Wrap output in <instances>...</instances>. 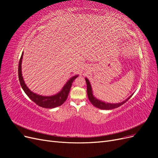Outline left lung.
<instances>
[{"label":"left lung","mask_w":158,"mask_h":158,"mask_svg":"<svg viewBox=\"0 0 158 158\" xmlns=\"http://www.w3.org/2000/svg\"><path fill=\"white\" fill-rule=\"evenodd\" d=\"M85 82H86V84H87V94H88V97L89 102L92 103V104L94 106H95V107H98L99 109L110 110V109H113L117 108L118 107H120L121 106H122L123 104L126 103L132 95H131L130 97L121 103H106V102L101 101V100L98 99L97 98H95L94 96L93 92H92V87H91V84H90L89 81L86 78H85Z\"/></svg>","instance_id":"left-lung-1"}]
</instances>
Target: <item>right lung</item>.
Wrapping results in <instances>:
<instances>
[{
	"label": "right lung",
	"instance_id": "1",
	"mask_svg": "<svg viewBox=\"0 0 158 158\" xmlns=\"http://www.w3.org/2000/svg\"><path fill=\"white\" fill-rule=\"evenodd\" d=\"M23 53L22 52L20 61H19L18 77L21 86L23 91H24V92L26 94V95L30 98V99H31V101L35 102L37 106H39L41 107L52 109L59 107L61 106V105H63L68 98V95L73 81L77 78L78 76L76 75L70 78L68 82L65 84L60 92H59L58 94H56L54 95H51V96H43V95H38L31 92V91L27 88L26 84H25L24 80L23 79V76L22 74V60L23 58Z\"/></svg>",
	"mask_w": 158,
	"mask_h": 158
}]
</instances>
